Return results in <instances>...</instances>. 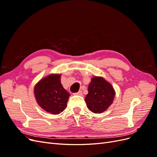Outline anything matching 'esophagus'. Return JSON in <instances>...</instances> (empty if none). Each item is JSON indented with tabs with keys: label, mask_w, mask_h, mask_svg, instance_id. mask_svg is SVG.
Wrapping results in <instances>:
<instances>
[{
	"label": "esophagus",
	"mask_w": 157,
	"mask_h": 157,
	"mask_svg": "<svg viewBox=\"0 0 157 157\" xmlns=\"http://www.w3.org/2000/svg\"><path fill=\"white\" fill-rule=\"evenodd\" d=\"M82 94V92L81 90H79V91H78V92L74 94V95H78V96H81Z\"/></svg>",
	"instance_id": "esophagus-1"
}]
</instances>
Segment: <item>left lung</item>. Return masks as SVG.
Wrapping results in <instances>:
<instances>
[{
	"mask_svg": "<svg viewBox=\"0 0 157 157\" xmlns=\"http://www.w3.org/2000/svg\"><path fill=\"white\" fill-rule=\"evenodd\" d=\"M88 91L84 100L89 110L94 113L105 111L113 103L116 94L110 83L102 77L97 76L92 78Z\"/></svg>",
	"mask_w": 157,
	"mask_h": 157,
	"instance_id": "obj_1",
	"label": "left lung"
}]
</instances>
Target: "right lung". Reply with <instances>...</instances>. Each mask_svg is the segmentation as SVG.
<instances>
[{
  "instance_id": "add662e5",
  "label": "right lung",
  "mask_w": 157,
  "mask_h": 157,
  "mask_svg": "<svg viewBox=\"0 0 157 157\" xmlns=\"http://www.w3.org/2000/svg\"><path fill=\"white\" fill-rule=\"evenodd\" d=\"M61 76L52 73L41 78L34 87L37 103L52 115H58L64 111L71 96L61 83Z\"/></svg>"
}]
</instances>
